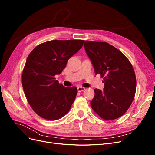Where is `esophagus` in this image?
<instances>
[{"instance_id":"obj_1","label":"esophagus","mask_w":155,"mask_h":155,"mask_svg":"<svg viewBox=\"0 0 155 155\" xmlns=\"http://www.w3.org/2000/svg\"><path fill=\"white\" fill-rule=\"evenodd\" d=\"M77 89H78V92H82L85 90V88H84V87H78Z\"/></svg>"}]
</instances>
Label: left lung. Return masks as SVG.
Wrapping results in <instances>:
<instances>
[{"mask_svg":"<svg viewBox=\"0 0 155 155\" xmlns=\"http://www.w3.org/2000/svg\"><path fill=\"white\" fill-rule=\"evenodd\" d=\"M96 75L104 77L103 91L94 89L92 110L106 120L117 119L128 110L135 96L136 78L124 54L107 42H84Z\"/></svg>","mask_w":155,"mask_h":155,"instance_id":"obj_1","label":"left lung"}]
</instances>
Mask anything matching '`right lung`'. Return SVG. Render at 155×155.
I'll list each match as a JSON object with an SVG mask.
<instances>
[{
    "label": "right lung",
    "instance_id": "obj_1",
    "mask_svg": "<svg viewBox=\"0 0 155 155\" xmlns=\"http://www.w3.org/2000/svg\"><path fill=\"white\" fill-rule=\"evenodd\" d=\"M82 40H51L37 46L28 55L22 73V85L30 105L38 115L56 120L69 111L77 89L59 84L68 59L84 45Z\"/></svg>",
    "mask_w": 155,
    "mask_h": 155
}]
</instances>
